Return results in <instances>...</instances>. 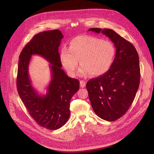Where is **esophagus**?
<instances>
[{"instance_id": "34e87169", "label": "esophagus", "mask_w": 154, "mask_h": 154, "mask_svg": "<svg viewBox=\"0 0 154 154\" xmlns=\"http://www.w3.org/2000/svg\"><path fill=\"white\" fill-rule=\"evenodd\" d=\"M85 85H86V82H85V81H84V80H80V87L84 88V87H85Z\"/></svg>"}]
</instances>
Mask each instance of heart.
<instances>
[{
  "label": "heart",
  "instance_id": "obj_1",
  "mask_svg": "<svg viewBox=\"0 0 154 154\" xmlns=\"http://www.w3.org/2000/svg\"><path fill=\"white\" fill-rule=\"evenodd\" d=\"M116 54L114 45L108 40L82 35L72 39L69 48L63 46L60 50L59 59L63 66L71 76L75 75L79 60L82 65L79 74H91L100 77L106 74L113 64Z\"/></svg>",
  "mask_w": 154,
  "mask_h": 154
}]
</instances>
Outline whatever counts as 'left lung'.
<instances>
[{
  "mask_svg": "<svg viewBox=\"0 0 154 154\" xmlns=\"http://www.w3.org/2000/svg\"><path fill=\"white\" fill-rule=\"evenodd\" d=\"M116 48L115 58L106 74L88 81L86 87L94 112L100 118L114 121L123 116L136 97L140 82L139 56L132 43L111 29L93 28Z\"/></svg>",
  "mask_w": 154,
  "mask_h": 154,
  "instance_id": "obj_1",
  "label": "left lung"
}]
</instances>
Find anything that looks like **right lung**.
Masks as SVG:
<instances>
[{
  "label": "right lung",
  "mask_w": 154,
  "mask_h": 154,
  "mask_svg": "<svg viewBox=\"0 0 154 154\" xmlns=\"http://www.w3.org/2000/svg\"><path fill=\"white\" fill-rule=\"evenodd\" d=\"M64 38L59 29L35 35L19 56L17 87L29 114L42 127L56 130L63 126L70 116V101L79 89L80 82L69 77L61 69L58 48ZM39 55L50 63L51 80L45 96L32 86L28 67L33 55Z\"/></svg>",
  "instance_id": "right-lung-1"
}]
</instances>
